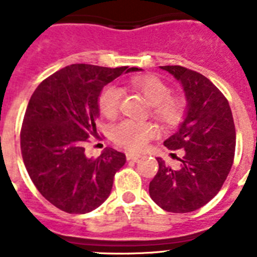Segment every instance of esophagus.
Returning <instances> with one entry per match:
<instances>
[{
    "instance_id": "obj_1",
    "label": "esophagus",
    "mask_w": 257,
    "mask_h": 257,
    "mask_svg": "<svg viewBox=\"0 0 257 257\" xmlns=\"http://www.w3.org/2000/svg\"><path fill=\"white\" fill-rule=\"evenodd\" d=\"M140 154H135V153H131V152H127L126 153V158L127 161H134V162H136V161L139 160L140 158Z\"/></svg>"
}]
</instances>
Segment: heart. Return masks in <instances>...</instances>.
Listing matches in <instances>:
<instances>
[{
  "label": "heart",
  "instance_id": "b5f03b06",
  "mask_svg": "<svg viewBox=\"0 0 257 257\" xmlns=\"http://www.w3.org/2000/svg\"><path fill=\"white\" fill-rule=\"evenodd\" d=\"M131 85L142 92L151 105V113L165 126H174L183 118L187 103L183 97L171 95V87L157 76H138L131 79ZM123 91L117 85H108L99 95V109L105 117H114L121 108ZM156 135V127L149 122L123 119L112 128V138L119 147L138 152Z\"/></svg>",
  "mask_w": 257,
  "mask_h": 257
}]
</instances>
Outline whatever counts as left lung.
I'll list each match as a JSON object with an SVG mask.
<instances>
[{
	"label": "left lung",
	"instance_id": "1",
	"mask_svg": "<svg viewBox=\"0 0 257 257\" xmlns=\"http://www.w3.org/2000/svg\"><path fill=\"white\" fill-rule=\"evenodd\" d=\"M161 68L181 82L188 113L178 133L163 143L170 151L183 149L180 167L172 170L157 158L160 169L149 194L169 212H192L216 196L228 178L234 161V121L226 97L203 74L181 65Z\"/></svg>",
	"mask_w": 257,
	"mask_h": 257
}]
</instances>
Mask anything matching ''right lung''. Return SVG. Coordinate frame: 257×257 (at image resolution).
<instances>
[{
  "instance_id": "1",
  "label": "right lung",
  "mask_w": 257,
  "mask_h": 257,
  "mask_svg": "<svg viewBox=\"0 0 257 257\" xmlns=\"http://www.w3.org/2000/svg\"><path fill=\"white\" fill-rule=\"evenodd\" d=\"M139 68L72 64L38 85L20 130L26 169L38 192L59 210L86 213L103 203L126 156L105 149L87 158L85 147L97 135V97L123 72Z\"/></svg>"
}]
</instances>
